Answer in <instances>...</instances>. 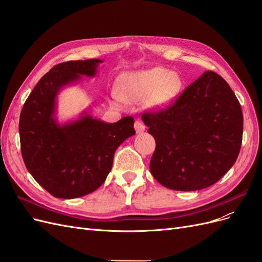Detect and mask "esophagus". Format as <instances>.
Returning <instances> with one entry per match:
<instances>
[{
    "label": "esophagus",
    "instance_id": "obj_1",
    "mask_svg": "<svg viewBox=\"0 0 262 262\" xmlns=\"http://www.w3.org/2000/svg\"><path fill=\"white\" fill-rule=\"evenodd\" d=\"M134 129H136L137 133H142L145 131V125L141 120H137L136 123H134Z\"/></svg>",
    "mask_w": 262,
    "mask_h": 262
}]
</instances>
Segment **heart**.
Returning <instances> with one entry per match:
<instances>
[{
    "mask_svg": "<svg viewBox=\"0 0 262 262\" xmlns=\"http://www.w3.org/2000/svg\"><path fill=\"white\" fill-rule=\"evenodd\" d=\"M182 87L181 76L164 68L126 72L120 76L118 91L112 93V102L114 106L120 107L125 100H144L149 109L161 110L176 99Z\"/></svg>",
    "mask_w": 262,
    "mask_h": 262,
    "instance_id": "b5f03b06",
    "label": "heart"
}]
</instances>
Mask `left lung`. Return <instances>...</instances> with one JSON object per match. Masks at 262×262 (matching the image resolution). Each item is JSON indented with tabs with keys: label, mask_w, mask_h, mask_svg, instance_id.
Here are the masks:
<instances>
[{
	"label": "left lung",
	"mask_w": 262,
	"mask_h": 262,
	"mask_svg": "<svg viewBox=\"0 0 262 262\" xmlns=\"http://www.w3.org/2000/svg\"><path fill=\"white\" fill-rule=\"evenodd\" d=\"M142 120L156 142L149 169L164 187L194 191L215 184L232 168L243 140L238 99L212 71L190 84L173 105Z\"/></svg>",
	"instance_id": "8db88e82"
}]
</instances>
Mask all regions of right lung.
Returning <instances> with one entry per match:
<instances>
[{
	"label": "right lung",
	"instance_id": "add662e5",
	"mask_svg": "<svg viewBox=\"0 0 262 262\" xmlns=\"http://www.w3.org/2000/svg\"><path fill=\"white\" fill-rule=\"evenodd\" d=\"M102 60L63 62L45 74L24 104L19 117L20 149L27 170L55 198L75 199L97 190L112 170L118 146L134 136V119L115 123L85 109L74 120L57 118L60 92L94 77Z\"/></svg>",
	"mask_w": 262,
	"mask_h": 262
}]
</instances>
